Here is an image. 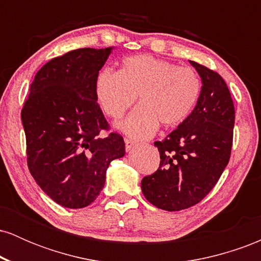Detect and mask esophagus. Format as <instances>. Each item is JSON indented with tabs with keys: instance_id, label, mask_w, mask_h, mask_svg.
<instances>
[{
	"instance_id": "obj_1",
	"label": "esophagus",
	"mask_w": 261,
	"mask_h": 261,
	"mask_svg": "<svg viewBox=\"0 0 261 261\" xmlns=\"http://www.w3.org/2000/svg\"><path fill=\"white\" fill-rule=\"evenodd\" d=\"M136 143H137L136 141L133 139H125V148H126V151H130V149L133 148Z\"/></svg>"
}]
</instances>
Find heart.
Returning a JSON list of instances; mask_svg holds the SVG:
<instances>
[{
  "label": "heart",
  "mask_w": 261,
  "mask_h": 261,
  "mask_svg": "<svg viewBox=\"0 0 261 261\" xmlns=\"http://www.w3.org/2000/svg\"><path fill=\"white\" fill-rule=\"evenodd\" d=\"M201 79L191 67L151 55L128 56L119 72L104 70L98 74L95 94L104 113L121 119L139 95L140 106L122 128L135 137H148L160 124L174 127L195 108L201 93Z\"/></svg>",
  "instance_id": "b5f03b06"
}]
</instances>
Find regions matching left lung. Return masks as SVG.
Masks as SVG:
<instances>
[{"label":"left lung","mask_w":261,"mask_h":261,"mask_svg":"<svg viewBox=\"0 0 261 261\" xmlns=\"http://www.w3.org/2000/svg\"><path fill=\"white\" fill-rule=\"evenodd\" d=\"M202 81L190 115L166 139L155 141L160 168L145 176L141 189L155 207L180 211L199 203L217 184L233 145L234 104L216 71L190 61Z\"/></svg>","instance_id":"1"}]
</instances>
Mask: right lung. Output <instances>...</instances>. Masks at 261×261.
<instances>
[{
	"label": "right lung",
	"instance_id": "add662e5",
	"mask_svg": "<svg viewBox=\"0 0 261 261\" xmlns=\"http://www.w3.org/2000/svg\"><path fill=\"white\" fill-rule=\"evenodd\" d=\"M110 51L83 47L50 60L35 74L22 109L29 172L50 199L68 208L94 201L109 163L125 154L124 139L110 131L95 94Z\"/></svg>",
	"mask_w": 261,
	"mask_h": 261
}]
</instances>
